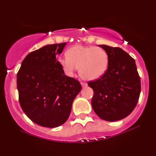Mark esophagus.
Returning <instances> with one entry per match:
<instances>
[{
  "instance_id": "esophagus-1",
  "label": "esophagus",
  "mask_w": 156,
  "mask_h": 156,
  "mask_svg": "<svg viewBox=\"0 0 156 156\" xmlns=\"http://www.w3.org/2000/svg\"><path fill=\"white\" fill-rule=\"evenodd\" d=\"M81 84H82V86L83 87H86L87 86V83H85V82H82V83H81Z\"/></svg>"
}]
</instances>
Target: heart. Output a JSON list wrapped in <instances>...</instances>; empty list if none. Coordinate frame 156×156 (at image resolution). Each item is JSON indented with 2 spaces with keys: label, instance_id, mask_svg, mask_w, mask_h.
<instances>
[{
  "label": "heart",
  "instance_id": "obj_1",
  "mask_svg": "<svg viewBox=\"0 0 156 156\" xmlns=\"http://www.w3.org/2000/svg\"><path fill=\"white\" fill-rule=\"evenodd\" d=\"M67 57L59 63L67 76H72L80 67V74L87 80L101 77L107 70L108 57L103 48L94 46L76 45L67 51Z\"/></svg>",
  "mask_w": 156,
  "mask_h": 156
}]
</instances>
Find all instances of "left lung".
Segmentation results:
<instances>
[{"label": "left lung", "instance_id": "left-lung-1", "mask_svg": "<svg viewBox=\"0 0 156 156\" xmlns=\"http://www.w3.org/2000/svg\"><path fill=\"white\" fill-rule=\"evenodd\" d=\"M107 52V70L88 85L94 91L91 106L103 120L116 121L129 116L138 103L140 80L133 58L119 48L99 44Z\"/></svg>", "mask_w": 156, "mask_h": 156}]
</instances>
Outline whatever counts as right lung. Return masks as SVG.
<instances>
[{"label":"right lung","mask_w":156,"mask_h":156,"mask_svg":"<svg viewBox=\"0 0 156 156\" xmlns=\"http://www.w3.org/2000/svg\"><path fill=\"white\" fill-rule=\"evenodd\" d=\"M65 45L66 42L48 44L29 53L17 74L21 108L30 120L43 127L65 123L82 89L78 80L65 75L56 59Z\"/></svg>","instance_id":"1"}]
</instances>
